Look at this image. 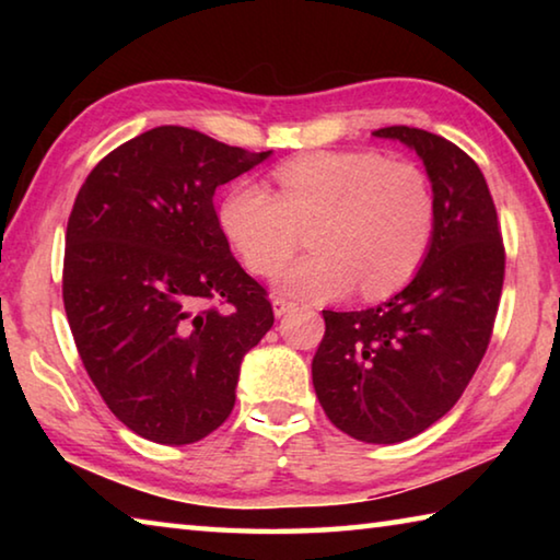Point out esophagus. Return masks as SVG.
Masks as SVG:
<instances>
[{
	"label": "esophagus",
	"instance_id": "34e87169",
	"mask_svg": "<svg viewBox=\"0 0 560 560\" xmlns=\"http://www.w3.org/2000/svg\"><path fill=\"white\" fill-rule=\"evenodd\" d=\"M271 306H273V316H287L289 314V311H293V308H296V303H293V301H289V299H281V296H273L271 299Z\"/></svg>",
	"mask_w": 560,
	"mask_h": 560
}]
</instances>
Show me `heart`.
<instances>
[{"instance_id":"heart-1","label":"heart","mask_w":560,"mask_h":560,"mask_svg":"<svg viewBox=\"0 0 560 560\" xmlns=\"http://www.w3.org/2000/svg\"><path fill=\"white\" fill-rule=\"evenodd\" d=\"M277 192L236 183L220 205V226L257 277L287 261L308 230L306 259L277 273L279 291L338 299L358 291L381 299L410 283L432 246L438 200L412 160L377 150H318L273 170Z\"/></svg>"}]
</instances>
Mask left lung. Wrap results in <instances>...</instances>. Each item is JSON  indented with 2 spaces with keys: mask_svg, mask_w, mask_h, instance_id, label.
Returning <instances> with one entry per match:
<instances>
[{
  "mask_svg": "<svg viewBox=\"0 0 560 560\" xmlns=\"http://www.w3.org/2000/svg\"><path fill=\"white\" fill-rule=\"evenodd\" d=\"M415 148L438 200L428 259L390 301L324 311L326 334L311 363L328 420L360 442L395 444L447 415L485 358L504 287L506 252L479 165L442 136L375 130Z\"/></svg>",
  "mask_w": 560,
  "mask_h": 560,
  "instance_id": "left-lung-1",
  "label": "left lung"
}]
</instances>
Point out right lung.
Wrapping results in <instances>:
<instances>
[{"instance_id":"1","label":"right lung","mask_w":560,"mask_h":560,"mask_svg":"<svg viewBox=\"0 0 560 560\" xmlns=\"http://www.w3.org/2000/svg\"><path fill=\"white\" fill-rule=\"evenodd\" d=\"M160 126L91 170L66 226L63 308L103 402L140 438L192 444L230 417L242 358L273 326L232 257L214 189L269 158Z\"/></svg>"}]
</instances>
